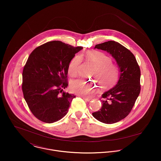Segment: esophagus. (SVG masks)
<instances>
[{"label":"esophagus","instance_id":"esophagus-1","mask_svg":"<svg viewBox=\"0 0 161 161\" xmlns=\"http://www.w3.org/2000/svg\"><path fill=\"white\" fill-rule=\"evenodd\" d=\"M82 98H83V99H84L85 101H86V102H90L91 100L90 98H87V97H83Z\"/></svg>","mask_w":161,"mask_h":161}]
</instances>
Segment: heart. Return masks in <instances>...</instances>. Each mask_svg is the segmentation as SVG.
<instances>
[{"instance_id":"heart-1","label":"heart","mask_w":161,"mask_h":161,"mask_svg":"<svg viewBox=\"0 0 161 161\" xmlns=\"http://www.w3.org/2000/svg\"><path fill=\"white\" fill-rule=\"evenodd\" d=\"M82 56L94 66L91 77L99 83L102 88L110 87L116 82L119 77V69L116 65L112 63V59L109 56L100 51H92L82 54ZM82 56L75 55L70 60L68 66V73L70 77L78 76L82 60ZM70 89L73 93L87 97L92 96L97 91L95 84L86 82L82 79L72 82Z\"/></svg>"}]
</instances>
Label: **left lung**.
<instances>
[{
  "label": "left lung",
  "instance_id": "left-lung-1",
  "mask_svg": "<svg viewBox=\"0 0 161 161\" xmlns=\"http://www.w3.org/2000/svg\"><path fill=\"white\" fill-rule=\"evenodd\" d=\"M94 48L110 53L119 69L117 84L102 95L101 109L92 113L99 121L113 124L124 119L132 110L141 91V71L134 54L118 42L108 41Z\"/></svg>",
  "mask_w": 161,
  "mask_h": 161
}]
</instances>
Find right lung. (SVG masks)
<instances>
[{"mask_svg":"<svg viewBox=\"0 0 161 161\" xmlns=\"http://www.w3.org/2000/svg\"><path fill=\"white\" fill-rule=\"evenodd\" d=\"M83 47L53 41L35 48L29 56L22 74L24 98L33 115L52 123L67 114L73 94L63 90L68 86V66Z\"/></svg>","mask_w":161,"mask_h":161,"instance_id":"add662e5","label":"right lung"}]
</instances>
